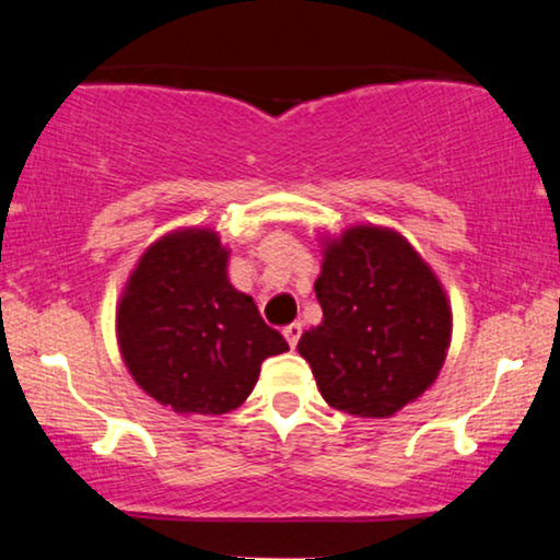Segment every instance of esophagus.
Segmentation results:
<instances>
[{
	"label": "esophagus",
	"instance_id": "1",
	"mask_svg": "<svg viewBox=\"0 0 560 560\" xmlns=\"http://www.w3.org/2000/svg\"><path fill=\"white\" fill-rule=\"evenodd\" d=\"M284 338H287L289 346L296 348V342H300V338H302V323L287 325V327H284Z\"/></svg>",
	"mask_w": 560,
	"mask_h": 560
}]
</instances>
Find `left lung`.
I'll list each match as a JSON object with an SVG mask.
<instances>
[{"label":"left lung","mask_w":560,"mask_h":560,"mask_svg":"<svg viewBox=\"0 0 560 560\" xmlns=\"http://www.w3.org/2000/svg\"><path fill=\"white\" fill-rule=\"evenodd\" d=\"M315 292L323 323L300 338L327 405L392 417L441 374L453 315L420 253L392 228L353 225L323 237Z\"/></svg>","instance_id":"8db88e82"}]
</instances>
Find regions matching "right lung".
<instances>
[{"instance_id": "obj_1", "label": "right lung", "mask_w": 560, "mask_h": 560, "mask_svg": "<svg viewBox=\"0 0 560 560\" xmlns=\"http://www.w3.org/2000/svg\"><path fill=\"white\" fill-rule=\"evenodd\" d=\"M228 258L214 230H174L140 256L119 296L125 366L148 397L178 415L241 407L260 363L289 350L253 296L230 284Z\"/></svg>"}]
</instances>
